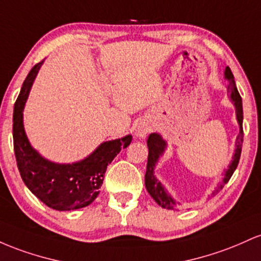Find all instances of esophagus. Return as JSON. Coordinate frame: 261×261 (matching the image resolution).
Returning <instances> with one entry per match:
<instances>
[{
  "mask_svg": "<svg viewBox=\"0 0 261 261\" xmlns=\"http://www.w3.org/2000/svg\"><path fill=\"white\" fill-rule=\"evenodd\" d=\"M151 130V127L148 124V123H142V124L138 125V128L136 129V136L139 137V138H145L146 134Z\"/></svg>",
  "mask_w": 261,
  "mask_h": 261,
  "instance_id": "obj_1",
  "label": "esophagus"
}]
</instances>
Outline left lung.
Here are the masks:
<instances>
[{
  "mask_svg": "<svg viewBox=\"0 0 261 261\" xmlns=\"http://www.w3.org/2000/svg\"><path fill=\"white\" fill-rule=\"evenodd\" d=\"M224 77L228 80V93H229L230 99H232L234 107H236V115H237V121L239 123V134L237 137L236 140V150H234L233 160L230 162L228 169L224 171L223 180L219 184L216 191H213L212 195H216L219 190L223 189L225 184L229 181V178L232 177L233 172L236 171L237 166H238L239 159H241V153H242V145H243V105H242V97L239 95L238 90H237L236 81H234V76L230 71L229 67H225L224 71ZM146 144H148V164H146V172H145V187L148 190L149 195L154 198V201L156 202L159 206H162L163 208L166 210H178V203L172 198V196L166 191V189L162 185L159 180L155 177L154 175V169L156 165L158 160L162 156L165 151L166 148V142L162 138V136L158 133H151L149 136L148 140H146Z\"/></svg>",
  "mask_w": 261,
  "mask_h": 261,
  "instance_id": "1",
  "label": "left lung"
}]
</instances>
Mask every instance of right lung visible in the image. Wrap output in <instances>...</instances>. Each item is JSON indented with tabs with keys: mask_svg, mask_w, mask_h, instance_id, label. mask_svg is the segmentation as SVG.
Masks as SVG:
<instances>
[{
	"mask_svg": "<svg viewBox=\"0 0 261 261\" xmlns=\"http://www.w3.org/2000/svg\"><path fill=\"white\" fill-rule=\"evenodd\" d=\"M43 61L32 67L14 103L13 146L23 182L43 203L57 211H72L89 206L99 194L108 164L121 149L127 148L132 136L108 140L85 158L72 164L46 160L31 145L23 125V110L34 79Z\"/></svg>",
	"mask_w": 261,
	"mask_h": 261,
	"instance_id": "add662e5",
	"label": "right lung"
}]
</instances>
